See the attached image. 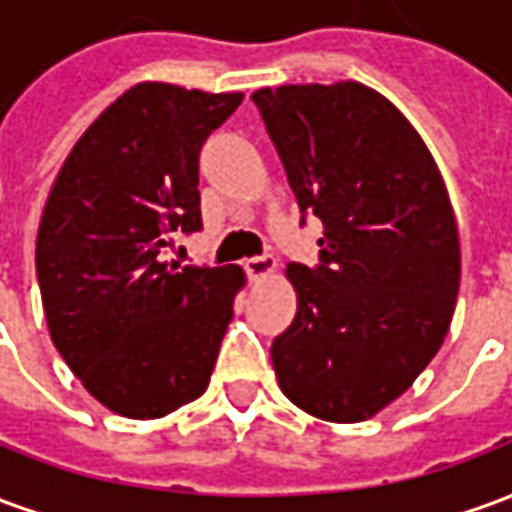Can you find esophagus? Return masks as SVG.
<instances>
[{
	"mask_svg": "<svg viewBox=\"0 0 512 512\" xmlns=\"http://www.w3.org/2000/svg\"><path fill=\"white\" fill-rule=\"evenodd\" d=\"M274 268H277V260L271 255H260V257H249L246 260V271H249V277L252 279H266L274 274Z\"/></svg>",
	"mask_w": 512,
	"mask_h": 512,
	"instance_id": "34e87169",
	"label": "esophagus"
}]
</instances>
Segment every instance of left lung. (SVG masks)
I'll return each instance as SVG.
<instances>
[{
  "instance_id": "obj_1",
  "label": "left lung",
  "mask_w": 512,
  "mask_h": 512,
  "mask_svg": "<svg viewBox=\"0 0 512 512\" xmlns=\"http://www.w3.org/2000/svg\"><path fill=\"white\" fill-rule=\"evenodd\" d=\"M252 101L321 266L290 263L296 318L271 345L279 389L326 422H362L406 392L450 332L461 241L417 128L359 82L260 87Z\"/></svg>"
}]
</instances>
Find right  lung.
I'll list each match as a JSON object with an SVG mask.
<instances>
[{
  "label": "right lung",
  "mask_w": 512,
  "mask_h": 512,
  "mask_svg": "<svg viewBox=\"0 0 512 512\" xmlns=\"http://www.w3.org/2000/svg\"><path fill=\"white\" fill-rule=\"evenodd\" d=\"M244 93L142 82L65 158L35 244L54 348L90 395L128 419L167 417L208 389L241 266L167 260L200 222V147Z\"/></svg>",
  "instance_id": "add662e5"
}]
</instances>
